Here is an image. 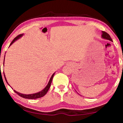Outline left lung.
<instances>
[{"instance_id": "left-lung-1", "label": "left lung", "mask_w": 123, "mask_h": 123, "mask_svg": "<svg viewBox=\"0 0 123 123\" xmlns=\"http://www.w3.org/2000/svg\"><path fill=\"white\" fill-rule=\"evenodd\" d=\"M101 32H102V34H101V38H102L105 39V40H109V41L113 42V40H112V39L111 38L110 35H109L107 33L104 32V31H102Z\"/></svg>"}]
</instances>
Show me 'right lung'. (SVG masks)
<instances>
[{"label": "right lung", "instance_id": "right-lung-1", "mask_svg": "<svg viewBox=\"0 0 123 123\" xmlns=\"http://www.w3.org/2000/svg\"><path fill=\"white\" fill-rule=\"evenodd\" d=\"M23 35H24V34H20V35H18V36H17V37H16L14 39V40H12V43H10L9 46H10V45H12V44L13 43H14L15 41H16L17 40H18V39L20 38L21 37H22V36H23ZM4 61H5V57H4ZM55 72H54V74L52 75V76H51V78H50V79H49V82H48V85H46V87H45V88H44L43 90H42L41 91H39V92H36V93H35L28 94V95H26V94H23V93H22L18 92H17V91H16V90H14V92H16V93H17V94H18V95H19V96H20V97H22L24 98H26V99H37V98H39L42 97H43L44 96H45V95H46V93L47 92H48V91L49 87H50L51 84V83H52V79H53V76H54V74H55ZM4 77H5V80H6V82L7 83V84L10 86L9 84V83H8V82H7V79H6V77H5V75L4 72ZM11 88H12V87H11Z\"/></svg>", "mask_w": 123, "mask_h": 123}]
</instances>
